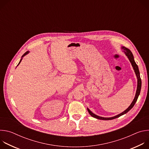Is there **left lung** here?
Returning a JSON list of instances; mask_svg holds the SVG:
<instances>
[{"label": "left lung", "instance_id": "1", "mask_svg": "<svg viewBox=\"0 0 149 149\" xmlns=\"http://www.w3.org/2000/svg\"><path fill=\"white\" fill-rule=\"evenodd\" d=\"M121 49H122V51L123 52H124V54H125L127 57L128 58L129 60L130 61L131 64H132V67L133 68V70L134 71V72L136 74L137 79V90H136L135 97H134V100H133L132 104L130 105L129 107L127 108L125 111H124L123 112H122L121 113H120V114H118L117 116H115L111 117H102L97 116V115L94 114L93 112H91L90 111V110L88 108H87V110H88L89 114L93 117H94L95 118H97V119H99V120H113V119L118 118V117H120V116L126 114L127 112H129L133 107V106L134 105L135 103L136 102V101L137 100L139 95H140V91H141V79L140 78V72H139V67H138L137 65L136 64V62L134 61L133 55L132 52H131V51L130 49H127V48L124 47H121Z\"/></svg>", "mask_w": 149, "mask_h": 149}]
</instances>
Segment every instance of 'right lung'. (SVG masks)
<instances>
[{"label": "right lung", "instance_id": "obj_1", "mask_svg": "<svg viewBox=\"0 0 149 149\" xmlns=\"http://www.w3.org/2000/svg\"><path fill=\"white\" fill-rule=\"evenodd\" d=\"M29 53V51H27V52H26L22 56V57H21V59H20V61H19V63H18V64H17V66H18L19 65V63H20V62H21V61H22V59H23V57L24 56H25L26 55H27V54H28Z\"/></svg>", "mask_w": 149, "mask_h": 149}]
</instances>
